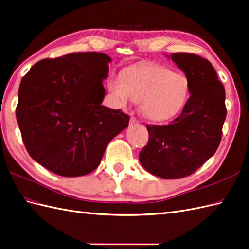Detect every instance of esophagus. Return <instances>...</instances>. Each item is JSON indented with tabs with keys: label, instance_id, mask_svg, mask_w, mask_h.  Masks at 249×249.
<instances>
[{
	"label": "esophagus",
	"instance_id": "esophagus-1",
	"mask_svg": "<svg viewBox=\"0 0 249 249\" xmlns=\"http://www.w3.org/2000/svg\"><path fill=\"white\" fill-rule=\"evenodd\" d=\"M137 123H138V120L135 117L130 118V124H137Z\"/></svg>",
	"mask_w": 249,
	"mask_h": 249
}]
</instances>
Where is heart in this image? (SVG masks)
I'll return each instance as SVG.
<instances>
[{
	"mask_svg": "<svg viewBox=\"0 0 249 249\" xmlns=\"http://www.w3.org/2000/svg\"><path fill=\"white\" fill-rule=\"evenodd\" d=\"M108 88L118 107L141 101L143 116L154 121L178 114L185 106L190 89L186 75L157 64L132 66L124 74L113 75Z\"/></svg>",
	"mask_w": 249,
	"mask_h": 249,
	"instance_id": "1",
	"label": "heart"
}]
</instances>
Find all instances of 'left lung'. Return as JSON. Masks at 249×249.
Masks as SVG:
<instances>
[{"label":"left lung","mask_w":249,"mask_h":249,"mask_svg":"<svg viewBox=\"0 0 249 249\" xmlns=\"http://www.w3.org/2000/svg\"><path fill=\"white\" fill-rule=\"evenodd\" d=\"M167 57L185 72L190 97L169 124H147L149 142L139 161L155 177L175 179L196 172L215 153L227 111L225 89L207 59L188 53Z\"/></svg>","instance_id":"obj_1"}]
</instances>
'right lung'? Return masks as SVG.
Returning <instances> with one entry per match:
<instances>
[{"label":"right lung","mask_w":249,"mask_h":249,"mask_svg":"<svg viewBox=\"0 0 249 249\" xmlns=\"http://www.w3.org/2000/svg\"><path fill=\"white\" fill-rule=\"evenodd\" d=\"M111 61L106 53H72L41 60L22 78L17 121L30 157L47 170L65 178L90 173L128 128V115L101 106Z\"/></svg>","instance_id":"obj_1"}]
</instances>
